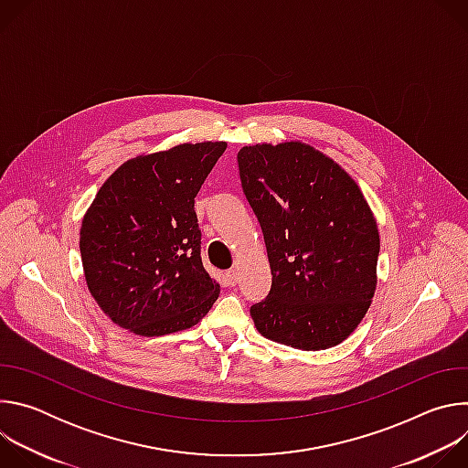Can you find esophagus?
Returning a JSON list of instances; mask_svg holds the SVG:
<instances>
[{"mask_svg": "<svg viewBox=\"0 0 468 468\" xmlns=\"http://www.w3.org/2000/svg\"><path fill=\"white\" fill-rule=\"evenodd\" d=\"M237 282H239V274H237V271H229V272H226V283H228L229 287H235V285H237Z\"/></svg>", "mask_w": 468, "mask_h": 468, "instance_id": "1", "label": "esophagus"}]
</instances>
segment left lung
<instances>
[{"instance_id": "8db88e82", "label": "left lung", "mask_w": 468, "mask_h": 468, "mask_svg": "<svg viewBox=\"0 0 468 468\" xmlns=\"http://www.w3.org/2000/svg\"><path fill=\"white\" fill-rule=\"evenodd\" d=\"M237 161L272 271L269 296L250 307L257 331L305 352L337 346L378 283L379 233L359 185L300 141L244 146Z\"/></svg>"}]
</instances>
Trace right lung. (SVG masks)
Masks as SVG:
<instances>
[{
	"instance_id": "right-lung-1",
	"label": "right lung",
	"mask_w": 468,
	"mask_h": 468,
	"mask_svg": "<svg viewBox=\"0 0 468 468\" xmlns=\"http://www.w3.org/2000/svg\"><path fill=\"white\" fill-rule=\"evenodd\" d=\"M226 148L207 141L139 155L98 190L80 250L87 287L116 325L161 337L196 325L217 302L194 197Z\"/></svg>"
}]
</instances>
